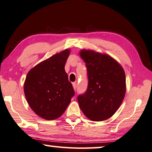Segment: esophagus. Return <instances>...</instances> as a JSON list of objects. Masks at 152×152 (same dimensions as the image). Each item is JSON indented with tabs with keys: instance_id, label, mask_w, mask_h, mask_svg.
<instances>
[{
	"instance_id": "esophagus-1",
	"label": "esophagus",
	"mask_w": 152,
	"mask_h": 152,
	"mask_svg": "<svg viewBox=\"0 0 152 152\" xmlns=\"http://www.w3.org/2000/svg\"><path fill=\"white\" fill-rule=\"evenodd\" d=\"M73 88H74V89L75 90H76V89H77V83H73Z\"/></svg>"
}]
</instances>
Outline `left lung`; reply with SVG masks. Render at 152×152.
Masks as SVG:
<instances>
[{"label": "left lung", "mask_w": 152, "mask_h": 152, "mask_svg": "<svg viewBox=\"0 0 152 152\" xmlns=\"http://www.w3.org/2000/svg\"><path fill=\"white\" fill-rule=\"evenodd\" d=\"M80 56L86 63L88 85L85 92L77 97L79 107L91 121L106 120L116 113L125 97V72L106 54L83 50Z\"/></svg>", "instance_id": "left-lung-1"}]
</instances>
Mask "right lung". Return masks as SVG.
Segmentation results:
<instances>
[{
	"label": "right lung",
	"mask_w": 152,
	"mask_h": 152,
	"mask_svg": "<svg viewBox=\"0 0 152 152\" xmlns=\"http://www.w3.org/2000/svg\"><path fill=\"white\" fill-rule=\"evenodd\" d=\"M70 54L65 50L37 64L28 72L24 93L35 113L46 120H54L65 111L75 96L72 83L64 71Z\"/></svg>",
	"instance_id": "right-lung-1"
}]
</instances>
